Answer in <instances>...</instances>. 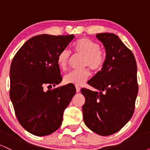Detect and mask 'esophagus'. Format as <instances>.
Masks as SVG:
<instances>
[{"label": "esophagus", "mask_w": 150, "mask_h": 150, "mask_svg": "<svg viewBox=\"0 0 150 150\" xmlns=\"http://www.w3.org/2000/svg\"><path fill=\"white\" fill-rule=\"evenodd\" d=\"M75 89H76V92H79L80 91V87H79V86H77V85L75 86Z\"/></svg>", "instance_id": "34e87169"}]
</instances>
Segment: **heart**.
<instances>
[{"label":"heart","mask_w":150,"mask_h":150,"mask_svg":"<svg viewBox=\"0 0 150 150\" xmlns=\"http://www.w3.org/2000/svg\"><path fill=\"white\" fill-rule=\"evenodd\" d=\"M73 51L77 56L85 58L84 68H89L93 71L99 72L102 69L106 62V53L97 42L87 38H81L73 44ZM70 52L63 50L58 54L57 63L62 70H66L70 61ZM90 72L88 68L82 70L70 72L64 76V82L67 84L81 85L89 78Z\"/></svg>","instance_id":"1"}]
</instances>
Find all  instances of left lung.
<instances>
[{"mask_svg":"<svg viewBox=\"0 0 150 150\" xmlns=\"http://www.w3.org/2000/svg\"><path fill=\"white\" fill-rule=\"evenodd\" d=\"M104 44L106 62L100 71L88 81L97 92L82 88L85 125L100 135L119 131L131 118L138 93L137 63L133 53L112 33L97 34Z\"/></svg>","mask_w":150,"mask_h":150,"instance_id":"left-lung-1","label":"left lung"}]
</instances>
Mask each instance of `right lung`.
Returning <instances> with one entry per match:
<instances>
[{
  "label": "right lung",
  "instance_id": "1",
  "mask_svg": "<svg viewBox=\"0 0 150 150\" xmlns=\"http://www.w3.org/2000/svg\"><path fill=\"white\" fill-rule=\"evenodd\" d=\"M74 35L40 34L31 38L15 55L10 70V97L20 125L30 133L44 136L61 125L65 109L75 94L74 85L49 89L62 81L58 54Z\"/></svg>",
  "mask_w": 150,
  "mask_h": 150
}]
</instances>
